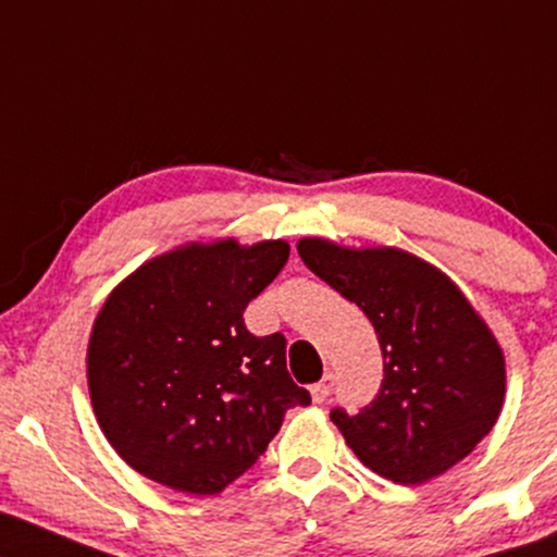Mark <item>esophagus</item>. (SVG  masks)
Listing matches in <instances>:
<instances>
[{
  "label": "esophagus",
  "mask_w": 557,
  "mask_h": 557,
  "mask_svg": "<svg viewBox=\"0 0 557 557\" xmlns=\"http://www.w3.org/2000/svg\"><path fill=\"white\" fill-rule=\"evenodd\" d=\"M332 388H334V376H332V373H326V376L321 379L319 384L311 386V397H313V401H319V405H321V401L330 399Z\"/></svg>",
  "instance_id": "1"
}]
</instances>
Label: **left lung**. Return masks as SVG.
<instances>
[{
	"label": "left lung",
	"instance_id": "8db88e82",
	"mask_svg": "<svg viewBox=\"0 0 557 557\" xmlns=\"http://www.w3.org/2000/svg\"><path fill=\"white\" fill-rule=\"evenodd\" d=\"M298 253L371 319L384 355L376 399L330 412L355 457L399 485L451 470L504 407L506 360L485 321L444 272L401 249L300 238Z\"/></svg>",
	"mask_w": 557,
	"mask_h": 557
}]
</instances>
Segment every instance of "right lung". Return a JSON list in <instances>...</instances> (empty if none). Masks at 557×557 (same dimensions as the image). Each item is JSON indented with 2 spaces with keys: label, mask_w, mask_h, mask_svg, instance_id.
<instances>
[{
  "label": "right lung",
  "mask_w": 557,
  "mask_h": 557,
  "mask_svg": "<svg viewBox=\"0 0 557 557\" xmlns=\"http://www.w3.org/2000/svg\"><path fill=\"white\" fill-rule=\"evenodd\" d=\"M290 257L285 240L186 244L113 287L87 345L92 412L132 470L214 495L267 451L290 407L285 337H257L244 311Z\"/></svg>",
  "instance_id": "obj_1"
}]
</instances>
